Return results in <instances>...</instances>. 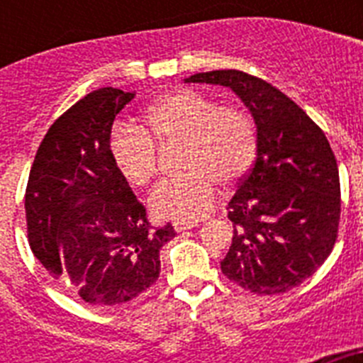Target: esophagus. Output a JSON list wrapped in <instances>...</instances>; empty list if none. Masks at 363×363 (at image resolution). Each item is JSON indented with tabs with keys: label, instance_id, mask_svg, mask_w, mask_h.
<instances>
[{
	"label": "esophagus",
	"instance_id": "34e87169",
	"mask_svg": "<svg viewBox=\"0 0 363 363\" xmlns=\"http://www.w3.org/2000/svg\"><path fill=\"white\" fill-rule=\"evenodd\" d=\"M198 227V223H174V230L176 233H184V230H191Z\"/></svg>",
	"mask_w": 363,
	"mask_h": 363
}]
</instances>
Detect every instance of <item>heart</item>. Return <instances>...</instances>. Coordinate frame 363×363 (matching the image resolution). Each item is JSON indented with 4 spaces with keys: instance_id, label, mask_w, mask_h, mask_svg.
<instances>
[{
    "instance_id": "obj_1",
    "label": "heart",
    "mask_w": 363,
    "mask_h": 363,
    "mask_svg": "<svg viewBox=\"0 0 363 363\" xmlns=\"http://www.w3.org/2000/svg\"><path fill=\"white\" fill-rule=\"evenodd\" d=\"M178 143L185 174L160 184L149 205L163 220L192 223L213 209L218 185L233 187L249 172L258 145L255 121L238 107H218L198 92L176 91L147 107L143 130L129 125L112 130L111 156L130 185L147 187L158 176L156 145Z\"/></svg>"
}]
</instances>
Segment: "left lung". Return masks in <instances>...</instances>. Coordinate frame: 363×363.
<instances>
[{"label": "left lung", "instance_id": "8db88e82", "mask_svg": "<svg viewBox=\"0 0 363 363\" xmlns=\"http://www.w3.org/2000/svg\"><path fill=\"white\" fill-rule=\"evenodd\" d=\"M185 83L227 86L256 125V160L229 201L234 234L221 272L256 294H280L331 255L340 176L325 134L277 86L242 70L198 72Z\"/></svg>", "mask_w": 363, "mask_h": 363}]
</instances>
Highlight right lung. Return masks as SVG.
Wrapping results in <instances>:
<instances>
[{
  "label": "right lung",
  "mask_w": 363,
  "mask_h": 363,
  "mask_svg": "<svg viewBox=\"0 0 363 363\" xmlns=\"http://www.w3.org/2000/svg\"><path fill=\"white\" fill-rule=\"evenodd\" d=\"M134 92L98 89L50 125L25 192L28 243L56 280L92 306H120L160 277L171 223L150 229L111 156V129Z\"/></svg>",
  "instance_id": "1"
}]
</instances>
